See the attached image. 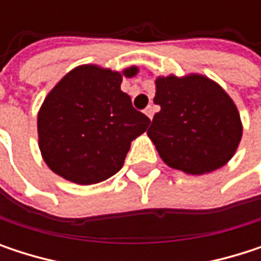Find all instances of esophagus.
<instances>
[{
    "label": "esophagus",
    "instance_id": "esophagus-1",
    "mask_svg": "<svg viewBox=\"0 0 261 261\" xmlns=\"http://www.w3.org/2000/svg\"><path fill=\"white\" fill-rule=\"evenodd\" d=\"M145 115H146L149 119H152V116H154V107H152V106H148V107L145 109Z\"/></svg>",
    "mask_w": 261,
    "mask_h": 261
}]
</instances>
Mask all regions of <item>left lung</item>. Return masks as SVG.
<instances>
[{"label":"left lung","instance_id":"left-lung-1","mask_svg":"<svg viewBox=\"0 0 261 261\" xmlns=\"http://www.w3.org/2000/svg\"><path fill=\"white\" fill-rule=\"evenodd\" d=\"M148 136L162 160L186 174L202 175L222 168L242 139V122L233 99L215 81L192 74L159 77Z\"/></svg>","mask_w":261,"mask_h":261}]
</instances>
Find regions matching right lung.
<instances>
[{"label": "right lung", "mask_w": 261, "mask_h": 261, "mask_svg": "<svg viewBox=\"0 0 261 261\" xmlns=\"http://www.w3.org/2000/svg\"><path fill=\"white\" fill-rule=\"evenodd\" d=\"M137 68L124 71L133 77ZM122 75L95 65L72 69L45 98L39 116V148L57 175L77 184H96L124 165L131 142L149 118L121 90Z\"/></svg>", "instance_id": "obj_1"}]
</instances>
